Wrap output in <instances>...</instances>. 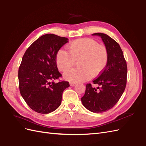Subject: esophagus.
Returning a JSON list of instances; mask_svg holds the SVG:
<instances>
[{
  "instance_id": "esophagus-1",
  "label": "esophagus",
  "mask_w": 146,
  "mask_h": 146,
  "mask_svg": "<svg viewBox=\"0 0 146 146\" xmlns=\"http://www.w3.org/2000/svg\"><path fill=\"white\" fill-rule=\"evenodd\" d=\"M76 84V83H73V82H70V85L71 86H75Z\"/></svg>"
}]
</instances>
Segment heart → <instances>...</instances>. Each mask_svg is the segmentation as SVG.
Masks as SVG:
<instances>
[{
    "label": "heart",
    "mask_w": 146,
    "mask_h": 146,
    "mask_svg": "<svg viewBox=\"0 0 146 146\" xmlns=\"http://www.w3.org/2000/svg\"><path fill=\"white\" fill-rule=\"evenodd\" d=\"M68 51L60 49L56 56V65L60 72H65L77 62L78 69L69 70L63 74L64 79L73 83L89 80L103 72L108 60L106 47L91 38L74 40L67 46Z\"/></svg>",
    "instance_id": "b5f03b06"
}]
</instances>
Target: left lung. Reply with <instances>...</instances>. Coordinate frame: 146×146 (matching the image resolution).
<instances>
[{"mask_svg": "<svg viewBox=\"0 0 146 146\" xmlns=\"http://www.w3.org/2000/svg\"><path fill=\"white\" fill-rule=\"evenodd\" d=\"M102 39L108 52L107 65L99 77L94 80V88L86 84L81 102L87 110L94 113H101L111 109L124 91L127 80V64L121 47L114 40L103 33H95Z\"/></svg>", "mask_w": 146, "mask_h": 146, "instance_id": "1", "label": "left lung"}]
</instances>
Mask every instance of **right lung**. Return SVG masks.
Returning a JSON list of instances; mask_svg holds the SVG:
<instances>
[{
    "label": "right lung",
    "mask_w": 146,
    "mask_h": 146,
    "mask_svg": "<svg viewBox=\"0 0 146 146\" xmlns=\"http://www.w3.org/2000/svg\"><path fill=\"white\" fill-rule=\"evenodd\" d=\"M68 42L65 37L48 33L42 35L26 50L19 69L20 92L31 109L41 114L56 110L62 103L66 81L55 83L62 76L56 63L59 50Z\"/></svg>",
    "instance_id": "obj_1"
}]
</instances>
